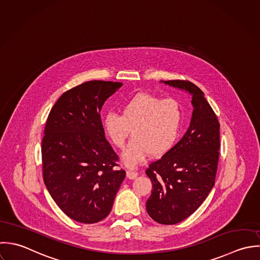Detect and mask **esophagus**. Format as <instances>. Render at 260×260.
Returning <instances> with one entry per match:
<instances>
[{
    "mask_svg": "<svg viewBox=\"0 0 260 260\" xmlns=\"http://www.w3.org/2000/svg\"><path fill=\"white\" fill-rule=\"evenodd\" d=\"M126 174H127V177H129V178H131V179H134V178L137 177L138 173L135 172V171H132V170H128V171L126 172Z\"/></svg>",
    "mask_w": 260,
    "mask_h": 260,
    "instance_id": "obj_1",
    "label": "esophagus"
}]
</instances>
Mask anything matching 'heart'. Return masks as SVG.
<instances>
[{
	"label": "heart",
	"mask_w": 260,
	"mask_h": 260,
	"mask_svg": "<svg viewBox=\"0 0 260 260\" xmlns=\"http://www.w3.org/2000/svg\"><path fill=\"white\" fill-rule=\"evenodd\" d=\"M183 120L181 104L151 93H139L121 107V115L107 113L103 118L106 136L123 149L132 131L133 140L123 153V161L133 168L150 154L160 157L176 142Z\"/></svg>",
	"instance_id": "b5f03b06"
}]
</instances>
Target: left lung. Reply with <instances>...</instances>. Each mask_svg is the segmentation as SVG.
Returning a JSON list of instances; mask_svg holds the SVG:
<instances>
[{"label": "left lung", "mask_w": 260, "mask_h": 260, "mask_svg": "<svg viewBox=\"0 0 260 260\" xmlns=\"http://www.w3.org/2000/svg\"><path fill=\"white\" fill-rule=\"evenodd\" d=\"M165 84L191 93L193 112L183 137L145 173L152 182L148 215L164 225L177 224L203 204L215 184L219 161L220 124L201 88L188 81Z\"/></svg>", "instance_id": "obj_1"}]
</instances>
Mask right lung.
<instances>
[{"label":"right lung","instance_id":"right-lung-1","mask_svg":"<svg viewBox=\"0 0 260 260\" xmlns=\"http://www.w3.org/2000/svg\"><path fill=\"white\" fill-rule=\"evenodd\" d=\"M122 83L89 81L63 92L44 128L41 143L44 183L71 219L96 223L111 212L124 180L119 156L105 137L101 109Z\"/></svg>","mask_w":260,"mask_h":260}]
</instances>
